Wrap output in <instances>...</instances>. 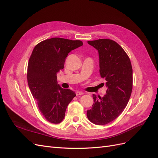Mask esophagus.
Masks as SVG:
<instances>
[{
	"instance_id": "esophagus-1",
	"label": "esophagus",
	"mask_w": 158,
	"mask_h": 158,
	"mask_svg": "<svg viewBox=\"0 0 158 158\" xmlns=\"http://www.w3.org/2000/svg\"><path fill=\"white\" fill-rule=\"evenodd\" d=\"M84 94V93L83 92H81V91H78V92L76 93V95H77V96H78V95H83Z\"/></svg>"
}]
</instances>
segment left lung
<instances>
[{"instance_id": "left-lung-1", "label": "left lung", "mask_w": 158, "mask_h": 158, "mask_svg": "<svg viewBox=\"0 0 158 158\" xmlns=\"http://www.w3.org/2000/svg\"><path fill=\"white\" fill-rule=\"evenodd\" d=\"M99 52V73L106 80L103 97L93 94L94 104L87 111L89 120L104 125L117 118L126 107L132 89V68L130 59L117 42L109 39L88 41Z\"/></svg>"}]
</instances>
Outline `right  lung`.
Returning <instances> with one entry per match:
<instances>
[{
    "mask_svg": "<svg viewBox=\"0 0 158 158\" xmlns=\"http://www.w3.org/2000/svg\"><path fill=\"white\" fill-rule=\"evenodd\" d=\"M80 40L54 37L37 44L30 57L27 79L31 93L46 120L60 123L69 103L76 94L57 84L56 73L64 69L66 57L82 46Z\"/></svg>",
    "mask_w": 158,
    "mask_h": 158,
    "instance_id": "right-lung-1",
    "label": "right lung"
}]
</instances>
